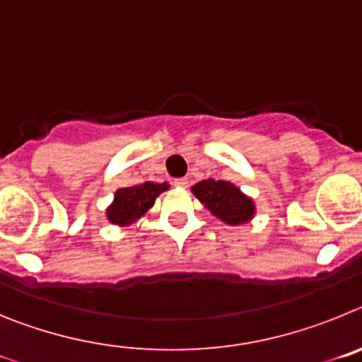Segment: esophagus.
I'll return each instance as SVG.
<instances>
[{"mask_svg": "<svg viewBox=\"0 0 362 362\" xmlns=\"http://www.w3.org/2000/svg\"><path fill=\"white\" fill-rule=\"evenodd\" d=\"M188 181H190V179H188V177H177L174 181V185H175V187H179V188H187L188 187Z\"/></svg>", "mask_w": 362, "mask_h": 362, "instance_id": "obj_1", "label": "esophagus"}]
</instances>
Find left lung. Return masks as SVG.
Returning <instances> with one entry per match:
<instances>
[{
	"instance_id": "obj_1",
	"label": "left lung",
	"mask_w": 362,
	"mask_h": 362,
	"mask_svg": "<svg viewBox=\"0 0 362 362\" xmlns=\"http://www.w3.org/2000/svg\"><path fill=\"white\" fill-rule=\"evenodd\" d=\"M192 192L214 216L228 225H241L254 216L252 199L241 194V190L232 183L206 179L194 185Z\"/></svg>"
}]
</instances>
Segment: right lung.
Wrapping results in <instances>:
<instances>
[{
  "label": "right lung",
  "mask_w": 362,
  "mask_h": 362,
  "mask_svg": "<svg viewBox=\"0 0 362 362\" xmlns=\"http://www.w3.org/2000/svg\"><path fill=\"white\" fill-rule=\"evenodd\" d=\"M166 188H168L166 183H143L119 188L114 197V204L107 212L108 219L116 225H130L152 206L156 197Z\"/></svg>",
  "instance_id": "obj_1"
}]
</instances>
